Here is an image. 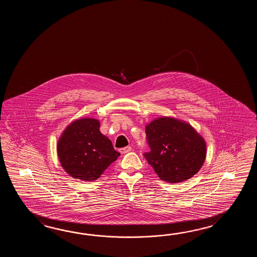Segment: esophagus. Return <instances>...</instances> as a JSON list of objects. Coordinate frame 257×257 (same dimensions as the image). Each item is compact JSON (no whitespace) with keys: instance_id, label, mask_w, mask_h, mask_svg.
<instances>
[{"instance_id":"obj_1","label":"esophagus","mask_w":257,"mask_h":257,"mask_svg":"<svg viewBox=\"0 0 257 257\" xmlns=\"http://www.w3.org/2000/svg\"><path fill=\"white\" fill-rule=\"evenodd\" d=\"M131 151V146H126V147L122 148L119 150V152H120L122 154H125V153H130Z\"/></svg>"}]
</instances>
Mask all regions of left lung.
Masks as SVG:
<instances>
[{
  "label": "left lung",
  "instance_id": "8db88e82",
  "mask_svg": "<svg viewBox=\"0 0 257 257\" xmlns=\"http://www.w3.org/2000/svg\"><path fill=\"white\" fill-rule=\"evenodd\" d=\"M145 132L151 152L144 157L161 180L184 182L202 167L206 142L186 121L162 116L146 125Z\"/></svg>",
  "mask_w": 257,
  "mask_h": 257
}]
</instances>
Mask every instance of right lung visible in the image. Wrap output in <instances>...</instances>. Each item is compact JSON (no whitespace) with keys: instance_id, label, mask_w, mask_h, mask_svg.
I'll return each mask as SVG.
<instances>
[{"instance_id":"add662e5","label":"right lung","mask_w":257,"mask_h":257,"mask_svg":"<svg viewBox=\"0 0 257 257\" xmlns=\"http://www.w3.org/2000/svg\"><path fill=\"white\" fill-rule=\"evenodd\" d=\"M100 122L85 117L71 122L57 144V153L62 168L75 179H98L120 153L100 131Z\"/></svg>"}]
</instances>
